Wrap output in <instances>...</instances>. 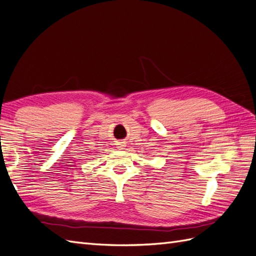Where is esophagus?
<instances>
[{
	"label": "esophagus",
	"mask_w": 256,
	"mask_h": 256,
	"mask_svg": "<svg viewBox=\"0 0 256 256\" xmlns=\"http://www.w3.org/2000/svg\"><path fill=\"white\" fill-rule=\"evenodd\" d=\"M121 145H122V144H121ZM122 146H124V145H122Z\"/></svg>",
	"instance_id": "34e87169"
}]
</instances>
